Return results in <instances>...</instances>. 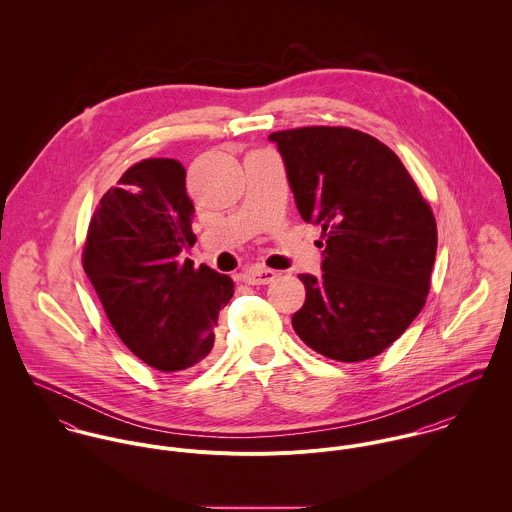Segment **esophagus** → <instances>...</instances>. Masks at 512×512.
<instances>
[{"instance_id": "obj_1", "label": "esophagus", "mask_w": 512, "mask_h": 512, "mask_svg": "<svg viewBox=\"0 0 512 512\" xmlns=\"http://www.w3.org/2000/svg\"><path fill=\"white\" fill-rule=\"evenodd\" d=\"M278 278V274L274 270L268 268H250L242 274V280L248 286H264V284H272Z\"/></svg>"}]
</instances>
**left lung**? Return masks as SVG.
I'll list each match as a JSON object with an SVG mask.
<instances>
[{
  "mask_svg": "<svg viewBox=\"0 0 512 512\" xmlns=\"http://www.w3.org/2000/svg\"><path fill=\"white\" fill-rule=\"evenodd\" d=\"M286 165L301 219L319 224L321 278L299 274V339L327 359L380 355L416 319L430 292L438 230L398 155L351 128L268 136Z\"/></svg>",
  "mask_w": 512,
  "mask_h": 512,
  "instance_id": "1",
  "label": "left lung"
}]
</instances>
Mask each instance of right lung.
Wrapping results in <instances>:
<instances>
[{
	"label": "right lung",
	"mask_w": 512,
	"mask_h": 512,
	"mask_svg": "<svg viewBox=\"0 0 512 512\" xmlns=\"http://www.w3.org/2000/svg\"><path fill=\"white\" fill-rule=\"evenodd\" d=\"M185 167L146 159L130 167L90 220L84 272L122 343L163 372L201 363L215 345L234 284L179 254L195 244Z\"/></svg>",
	"instance_id": "obj_1"
}]
</instances>
